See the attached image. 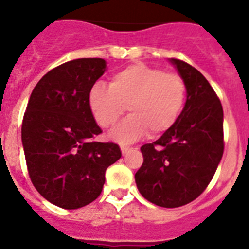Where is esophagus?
Here are the masks:
<instances>
[{
	"label": "esophagus",
	"mask_w": 249,
	"mask_h": 249,
	"mask_svg": "<svg viewBox=\"0 0 249 249\" xmlns=\"http://www.w3.org/2000/svg\"><path fill=\"white\" fill-rule=\"evenodd\" d=\"M129 151H131V148H129V147H121V152H122L123 156H126Z\"/></svg>",
	"instance_id": "1"
}]
</instances>
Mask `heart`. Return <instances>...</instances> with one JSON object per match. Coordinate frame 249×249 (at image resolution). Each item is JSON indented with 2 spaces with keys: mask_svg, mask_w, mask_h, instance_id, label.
<instances>
[{
  "mask_svg": "<svg viewBox=\"0 0 249 249\" xmlns=\"http://www.w3.org/2000/svg\"><path fill=\"white\" fill-rule=\"evenodd\" d=\"M186 97L182 77L136 63L114 73L109 87L94 85L89 93V105L102 128L113 127L128 109L131 116L109 137L121 144H129L148 132L151 137L168 132L181 116Z\"/></svg>",
  "mask_w": 249,
  "mask_h": 249,
  "instance_id": "b5f03b06",
  "label": "heart"
}]
</instances>
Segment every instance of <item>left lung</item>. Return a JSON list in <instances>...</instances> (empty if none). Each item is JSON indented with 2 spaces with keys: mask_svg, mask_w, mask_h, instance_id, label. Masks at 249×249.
Listing matches in <instances>:
<instances>
[{
  "mask_svg": "<svg viewBox=\"0 0 249 249\" xmlns=\"http://www.w3.org/2000/svg\"><path fill=\"white\" fill-rule=\"evenodd\" d=\"M187 87L183 111L175 126L141 147L143 163L135 175L147 201L176 208L207 188L223 156V108L203 74L181 59L169 58Z\"/></svg>",
  "mask_w": 249,
  "mask_h": 249,
  "instance_id": "obj_1",
  "label": "left lung"
}]
</instances>
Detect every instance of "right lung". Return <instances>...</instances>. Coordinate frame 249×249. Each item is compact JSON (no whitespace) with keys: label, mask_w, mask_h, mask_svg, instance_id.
I'll list each match as a JSON object with an SVG mask.
<instances>
[{"label":"right lung","mask_w":249,"mask_h":249,"mask_svg":"<svg viewBox=\"0 0 249 249\" xmlns=\"http://www.w3.org/2000/svg\"><path fill=\"white\" fill-rule=\"evenodd\" d=\"M102 58L66 62L38 81L22 122L28 175L43 198L65 210L87 206L101 195L106 169L122 156L118 144L93 142L102 129L89 93L105 73Z\"/></svg>","instance_id":"obj_1"}]
</instances>
